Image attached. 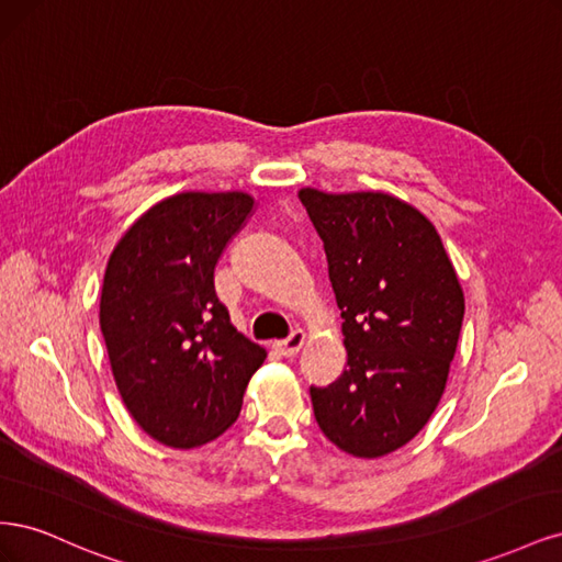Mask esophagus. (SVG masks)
<instances>
[{
  "label": "esophagus",
  "instance_id": "34e87169",
  "mask_svg": "<svg viewBox=\"0 0 562 562\" xmlns=\"http://www.w3.org/2000/svg\"><path fill=\"white\" fill-rule=\"evenodd\" d=\"M304 342H307V335H304L302 330H295L291 337L277 345V351L281 356H285V359H293V356L304 347Z\"/></svg>",
  "mask_w": 562,
  "mask_h": 562
}]
</instances>
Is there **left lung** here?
I'll list each match as a JSON object with an SVG mask.
<instances>
[{"label": "left lung", "instance_id": "obj_1", "mask_svg": "<svg viewBox=\"0 0 562 562\" xmlns=\"http://www.w3.org/2000/svg\"><path fill=\"white\" fill-rule=\"evenodd\" d=\"M328 260L347 368L312 386L330 443L375 459L424 429L448 384L464 291L427 215L386 192H297Z\"/></svg>", "mask_w": 562, "mask_h": 562}]
</instances>
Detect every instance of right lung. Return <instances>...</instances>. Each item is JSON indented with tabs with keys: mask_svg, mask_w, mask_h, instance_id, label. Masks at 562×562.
Here are the masks:
<instances>
[{
	"mask_svg": "<svg viewBox=\"0 0 562 562\" xmlns=\"http://www.w3.org/2000/svg\"><path fill=\"white\" fill-rule=\"evenodd\" d=\"M255 211L248 192H180L147 209L114 246L100 330L138 427L178 450L223 436L267 351L232 326L215 265Z\"/></svg>",
	"mask_w": 562,
	"mask_h": 562,
	"instance_id": "1",
	"label": "right lung"
}]
</instances>
